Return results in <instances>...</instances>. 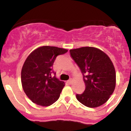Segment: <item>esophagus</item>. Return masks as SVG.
<instances>
[{
    "label": "esophagus",
    "mask_w": 131,
    "mask_h": 131,
    "mask_svg": "<svg viewBox=\"0 0 131 131\" xmlns=\"http://www.w3.org/2000/svg\"><path fill=\"white\" fill-rule=\"evenodd\" d=\"M72 82H73V79H70L69 80H68V82H68V84H72Z\"/></svg>",
    "instance_id": "1"
}]
</instances>
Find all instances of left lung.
I'll return each mask as SVG.
<instances>
[{"label":"left lung","instance_id":"8db88e82","mask_svg":"<svg viewBox=\"0 0 131 131\" xmlns=\"http://www.w3.org/2000/svg\"><path fill=\"white\" fill-rule=\"evenodd\" d=\"M83 75L85 89L77 94L79 102L85 106L96 108L109 100L116 85L114 65L105 52L96 47H82L70 50Z\"/></svg>","mask_w":131,"mask_h":131}]
</instances>
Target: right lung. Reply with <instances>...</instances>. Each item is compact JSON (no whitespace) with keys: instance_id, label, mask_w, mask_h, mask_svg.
Instances as JSON below:
<instances>
[{"instance_id":"right-lung-1","label":"right lung","mask_w":131,"mask_h":131,"mask_svg":"<svg viewBox=\"0 0 131 131\" xmlns=\"http://www.w3.org/2000/svg\"><path fill=\"white\" fill-rule=\"evenodd\" d=\"M68 52L66 49L44 46L33 51L25 60L21 79L23 91L34 103L48 106L59 97L64 82L51 76L57 56ZM55 74V73H54Z\"/></svg>"}]
</instances>
